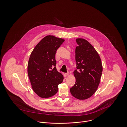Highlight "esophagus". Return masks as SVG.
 Masks as SVG:
<instances>
[{
  "label": "esophagus",
  "mask_w": 127,
  "mask_h": 127,
  "mask_svg": "<svg viewBox=\"0 0 127 127\" xmlns=\"http://www.w3.org/2000/svg\"><path fill=\"white\" fill-rule=\"evenodd\" d=\"M69 74H70V73H69V72H67V73H64V75L65 77H66V76H67L68 75H69Z\"/></svg>",
  "instance_id": "1"
}]
</instances>
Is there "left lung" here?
Returning a JSON list of instances; mask_svg holds the SVG:
<instances>
[{"instance_id":"1","label":"left lung","mask_w":127,"mask_h":127,"mask_svg":"<svg viewBox=\"0 0 127 127\" xmlns=\"http://www.w3.org/2000/svg\"><path fill=\"white\" fill-rule=\"evenodd\" d=\"M75 49L76 68L75 83L70 89L71 95L79 100L91 97L96 91L103 70L101 58L91 43L83 38H77Z\"/></svg>"}]
</instances>
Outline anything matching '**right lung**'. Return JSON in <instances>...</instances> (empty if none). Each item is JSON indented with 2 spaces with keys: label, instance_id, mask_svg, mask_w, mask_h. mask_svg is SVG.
I'll return each instance as SVG.
<instances>
[{
  "label": "right lung",
  "instance_id": "add662e5",
  "mask_svg": "<svg viewBox=\"0 0 127 127\" xmlns=\"http://www.w3.org/2000/svg\"><path fill=\"white\" fill-rule=\"evenodd\" d=\"M65 40L47 35L35 46L29 59L27 71L34 92L42 98L55 95L64 79L56 68V53Z\"/></svg>",
  "mask_w": 127,
  "mask_h": 127
}]
</instances>
